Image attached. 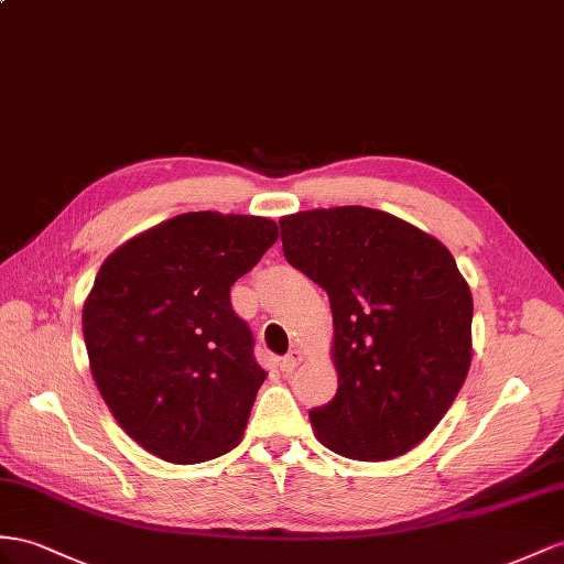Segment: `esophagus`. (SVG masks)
I'll list each match as a JSON object with an SVG mask.
<instances>
[{
  "label": "esophagus",
  "mask_w": 564,
  "mask_h": 564,
  "mask_svg": "<svg viewBox=\"0 0 564 564\" xmlns=\"http://www.w3.org/2000/svg\"><path fill=\"white\" fill-rule=\"evenodd\" d=\"M302 362V352L300 350H291L288 352L285 357H281V362H279V367H281V371H285V373H291L297 365Z\"/></svg>",
  "instance_id": "34e87169"
}]
</instances>
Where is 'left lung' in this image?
<instances>
[{"label":"left lung","mask_w":564,"mask_h":564,"mask_svg":"<svg viewBox=\"0 0 564 564\" xmlns=\"http://www.w3.org/2000/svg\"><path fill=\"white\" fill-rule=\"evenodd\" d=\"M288 262L334 314L336 398L310 412L343 457L410 453L438 426L471 365V293L451 250L398 216L330 207L283 216Z\"/></svg>","instance_id":"left-lung-1"}]
</instances>
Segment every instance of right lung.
<instances>
[{
  "label": "right lung",
  "instance_id": "obj_1",
  "mask_svg": "<svg viewBox=\"0 0 564 564\" xmlns=\"http://www.w3.org/2000/svg\"><path fill=\"white\" fill-rule=\"evenodd\" d=\"M279 238L264 216L187 212L126 240L83 305L90 371L144 451L197 465L240 443L267 371L230 285Z\"/></svg>",
  "mask_w": 564,
  "mask_h": 564
}]
</instances>
